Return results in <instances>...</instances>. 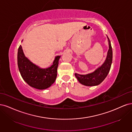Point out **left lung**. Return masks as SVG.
Returning a JSON list of instances; mask_svg holds the SVG:
<instances>
[{
    "label": "left lung",
    "mask_w": 132,
    "mask_h": 132,
    "mask_svg": "<svg viewBox=\"0 0 132 132\" xmlns=\"http://www.w3.org/2000/svg\"><path fill=\"white\" fill-rule=\"evenodd\" d=\"M109 49L107 57L104 63L92 73L87 75L75 73L76 77L79 83L86 86H95L100 84L108 76L112 61V49L111 42L108 38Z\"/></svg>",
    "instance_id": "obj_1"
}]
</instances>
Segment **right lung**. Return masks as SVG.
<instances>
[{
  "instance_id": "add662e5",
  "label": "right lung",
  "mask_w": 132,
  "mask_h": 132,
  "mask_svg": "<svg viewBox=\"0 0 132 132\" xmlns=\"http://www.w3.org/2000/svg\"><path fill=\"white\" fill-rule=\"evenodd\" d=\"M60 56L55 57L53 64L46 69H41L24 56L21 45L18 53V65L20 74L29 86L38 89H45L54 83Z\"/></svg>"
}]
</instances>
